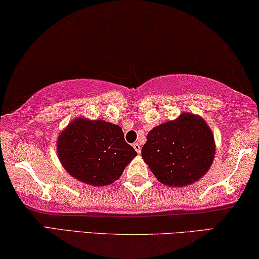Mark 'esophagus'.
<instances>
[{
	"label": "esophagus",
	"instance_id": "obj_1",
	"mask_svg": "<svg viewBox=\"0 0 259 259\" xmlns=\"http://www.w3.org/2000/svg\"><path fill=\"white\" fill-rule=\"evenodd\" d=\"M133 148L135 149V151H137L139 155H140V152H141V146H140L139 143H134L133 144Z\"/></svg>",
	"mask_w": 259,
	"mask_h": 259
}]
</instances>
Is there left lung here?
<instances>
[{
  "label": "left lung",
  "mask_w": 259,
  "mask_h": 259,
  "mask_svg": "<svg viewBox=\"0 0 259 259\" xmlns=\"http://www.w3.org/2000/svg\"><path fill=\"white\" fill-rule=\"evenodd\" d=\"M142 158L160 183L184 187L205 175L214 160L215 141L207 122L192 113L155 127Z\"/></svg>",
  "instance_id": "1"
}]
</instances>
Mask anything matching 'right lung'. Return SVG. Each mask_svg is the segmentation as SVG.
Returning a JSON list of instances; mask_svg holds the SVG:
<instances>
[{
	"mask_svg": "<svg viewBox=\"0 0 259 259\" xmlns=\"http://www.w3.org/2000/svg\"><path fill=\"white\" fill-rule=\"evenodd\" d=\"M58 155L72 178L94 187L119 179L138 155L118 125L103 120H72L58 139Z\"/></svg>",
	"mask_w": 259,
	"mask_h": 259,
	"instance_id": "add662e5",
	"label": "right lung"
}]
</instances>
